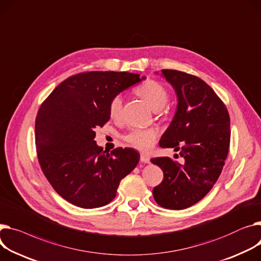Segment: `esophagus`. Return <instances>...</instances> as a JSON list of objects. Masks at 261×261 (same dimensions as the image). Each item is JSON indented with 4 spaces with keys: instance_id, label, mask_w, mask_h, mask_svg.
Wrapping results in <instances>:
<instances>
[{
    "instance_id": "1",
    "label": "esophagus",
    "mask_w": 261,
    "mask_h": 261,
    "mask_svg": "<svg viewBox=\"0 0 261 261\" xmlns=\"http://www.w3.org/2000/svg\"><path fill=\"white\" fill-rule=\"evenodd\" d=\"M141 162L144 164H149L150 163V158L146 154H141Z\"/></svg>"
}]
</instances>
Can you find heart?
Wrapping results in <instances>:
<instances>
[{
    "instance_id": "obj_1",
    "label": "heart",
    "mask_w": 261,
    "mask_h": 261,
    "mask_svg": "<svg viewBox=\"0 0 261 261\" xmlns=\"http://www.w3.org/2000/svg\"><path fill=\"white\" fill-rule=\"evenodd\" d=\"M135 93L143 98L153 111H161L168 102V91L163 85L154 81H148L137 87ZM123 108V98L120 95L114 96L109 105V113L112 118H119ZM158 136L154 129H133L124 136L125 141L136 149L149 150Z\"/></svg>"
}]
</instances>
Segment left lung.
Segmentation results:
<instances>
[{
  "instance_id": "1",
  "label": "left lung",
  "mask_w": 261,
  "mask_h": 261,
  "mask_svg": "<svg viewBox=\"0 0 261 261\" xmlns=\"http://www.w3.org/2000/svg\"><path fill=\"white\" fill-rule=\"evenodd\" d=\"M174 88L177 108L160 146L179 151L185 164L170 158L151 160L164 172L153 197L161 206L182 210L201 200L217 181L230 146V116L211 87L192 74L162 70Z\"/></svg>"
}]
</instances>
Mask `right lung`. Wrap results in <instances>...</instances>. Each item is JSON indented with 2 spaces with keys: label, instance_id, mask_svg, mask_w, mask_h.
I'll return each instance as SVG.
<instances>
[{
  "label": "right lung",
  "instance_id": "obj_1",
  "mask_svg": "<svg viewBox=\"0 0 261 261\" xmlns=\"http://www.w3.org/2000/svg\"><path fill=\"white\" fill-rule=\"evenodd\" d=\"M145 79L129 72H83L62 82L42 103L36 119L38 159L67 201L84 209L108 204L120 180L137 166L140 154L134 149L102 151L94 129L110 119L111 99Z\"/></svg>",
  "mask_w": 261,
  "mask_h": 261
}]
</instances>
